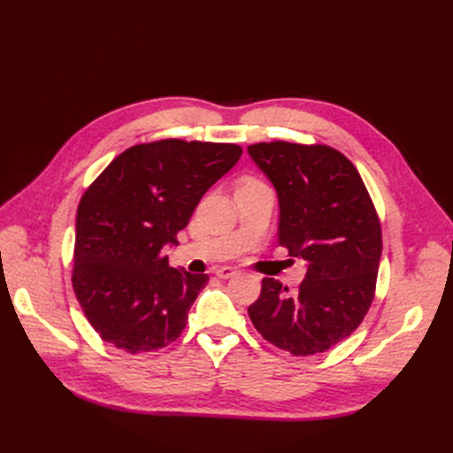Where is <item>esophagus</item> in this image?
<instances>
[{"instance_id":"34e87169","label":"esophagus","mask_w":453,"mask_h":453,"mask_svg":"<svg viewBox=\"0 0 453 453\" xmlns=\"http://www.w3.org/2000/svg\"><path fill=\"white\" fill-rule=\"evenodd\" d=\"M234 273H236V268H232V266H221V268L215 270V276L221 278V280H228V278L234 276Z\"/></svg>"}]
</instances>
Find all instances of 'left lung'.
<instances>
[{
  "mask_svg": "<svg viewBox=\"0 0 453 453\" xmlns=\"http://www.w3.org/2000/svg\"><path fill=\"white\" fill-rule=\"evenodd\" d=\"M278 190V242L306 263L293 293L265 278L248 313L257 331L298 357L346 340L372 304L381 225L357 168L328 145L263 142L248 147Z\"/></svg>",
  "mask_w": 453,
  "mask_h": 453,
  "instance_id": "8db88e82",
  "label": "left lung"
}]
</instances>
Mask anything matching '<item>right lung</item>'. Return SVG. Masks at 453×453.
<instances>
[{"label": "right lung", "mask_w": 453, "mask_h": 453, "mask_svg": "<svg viewBox=\"0 0 453 453\" xmlns=\"http://www.w3.org/2000/svg\"><path fill=\"white\" fill-rule=\"evenodd\" d=\"M242 157L236 143L160 140L127 149L96 177L77 208L72 283L104 342L128 353L180 338L210 281L168 265L200 198Z\"/></svg>", "instance_id": "1"}]
</instances>
